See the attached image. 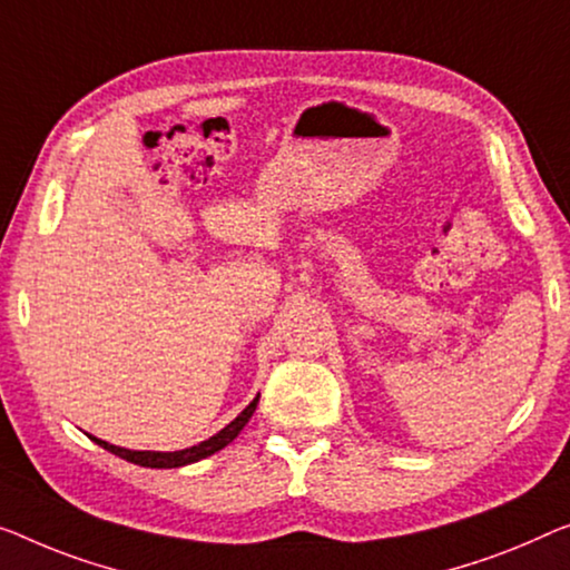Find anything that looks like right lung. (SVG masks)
Masks as SVG:
<instances>
[{
  "label": "right lung",
  "instance_id": "1",
  "mask_svg": "<svg viewBox=\"0 0 570 570\" xmlns=\"http://www.w3.org/2000/svg\"><path fill=\"white\" fill-rule=\"evenodd\" d=\"M256 406H258V396L253 399V402L245 406V410L237 414V417L227 424V428L219 430L217 435H212L209 440H204V443H199V445H191L186 450H174V453H160V450H127L120 445H109L107 440H99L95 435H89V438L95 440L99 448H105V450H109V453L120 455V458H125V461H130L135 465H146V469H178V465L197 463V461H202V458L215 455L217 450L230 445L233 440L240 435V430L245 428V424H248V420L253 417Z\"/></svg>",
  "mask_w": 570,
  "mask_h": 570
}]
</instances>
